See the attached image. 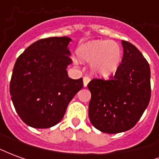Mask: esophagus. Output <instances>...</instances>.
<instances>
[{
	"label": "esophagus",
	"mask_w": 159,
	"mask_h": 159,
	"mask_svg": "<svg viewBox=\"0 0 159 159\" xmlns=\"http://www.w3.org/2000/svg\"><path fill=\"white\" fill-rule=\"evenodd\" d=\"M90 82V77L88 76H83V86L87 87L88 85V83Z\"/></svg>",
	"instance_id": "obj_1"
}]
</instances>
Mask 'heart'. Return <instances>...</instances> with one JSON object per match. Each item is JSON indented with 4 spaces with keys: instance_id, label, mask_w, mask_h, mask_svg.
I'll return each instance as SVG.
<instances>
[{
    "instance_id": "1",
    "label": "heart",
    "mask_w": 159,
    "mask_h": 159,
    "mask_svg": "<svg viewBox=\"0 0 159 159\" xmlns=\"http://www.w3.org/2000/svg\"><path fill=\"white\" fill-rule=\"evenodd\" d=\"M81 60L91 62L93 72L108 76L117 71L121 62L122 51L117 42L97 40L83 43L76 49Z\"/></svg>"
}]
</instances>
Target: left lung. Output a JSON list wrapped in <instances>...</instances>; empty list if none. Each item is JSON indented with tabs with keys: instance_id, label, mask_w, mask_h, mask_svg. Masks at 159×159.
<instances>
[{
	"instance_id": "8db88e82",
	"label": "left lung",
	"mask_w": 159,
	"mask_h": 159,
	"mask_svg": "<svg viewBox=\"0 0 159 159\" xmlns=\"http://www.w3.org/2000/svg\"><path fill=\"white\" fill-rule=\"evenodd\" d=\"M123 57L115 75L105 80L93 78L89 116L94 128L107 134L132 129L151 99V71L147 60L132 43L122 41Z\"/></svg>"
}]
</instances>
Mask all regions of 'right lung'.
<instances>
[{"instance_id":"add662e5","label":"right lung","mask_w":159,"mask_h":159,"mask_svg":"<svg viewBox=\"0 0 159 159\" xmlns=\"http://www.w3.org/2000/svg\"><path fill=\"white\" fill-rule=\"evenodd\" d=\"M69 37L36 41L17 59L10 81V94L20 118L35 129L59 123L70 101L83 89V78L71 79Z\"/></svg>"}]
</instances>
